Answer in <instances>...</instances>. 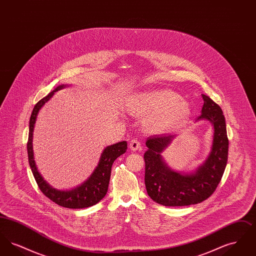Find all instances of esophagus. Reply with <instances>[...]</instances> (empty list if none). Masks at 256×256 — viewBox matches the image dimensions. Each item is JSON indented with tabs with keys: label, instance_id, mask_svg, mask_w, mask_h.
<instances>
[{
	"label": "esophagus",
	"instance_id": "esophagus-1",
	"mask_svg": "<svg viewBox=\"0 0 256 256\" xmlns=\"http://www.w3.org/2000/svg\"><path fill=\"white\" fill-rule=\"evenodd\" d=\"M141 143L137 140V139H132L130 142V148L132 150H141Z\"/></svg>",
	"mask_w": 256,
	"mask_h": 256
}]
</instances>
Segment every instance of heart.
I'll return each instance as SVG.
<instances>
[{
  "label": "heart",
  "mask_w": 256,
  "mask_h": 256,
  "mask_svg": "<svg viewBox=\"0 0 256 256\" xmlns=\"http://www.w3.org/2000/svg\"><path fill=\"white\" fill-rule=\"evenodd\" d=\"M126 106L136 116H150L146 126L152 132L170 130L191 115L189 102L170 89H152L135 93L126 98Z\"/></svg>",
  "instance_id": "b5f03b06"
}]
</instances>
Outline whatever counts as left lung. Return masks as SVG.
Wrapping results in <instances>:
<instances>
[{
  "mask_svg": "<svg viewBox=\"0 0 256 256\" xmlns=\"http://www.w3.org/2000/svg\"><path fill=\"white\" fill-rule=\"evenodd\" d=\"M202 114L196 122L206 120L213 126V140L207 158L194 172L170 169L162 156L176 134L156 135L146 139L145 185L150 198L165 206H185L206 200L214 193L228 162V139L224 113L219 106L202 95Z\"/></svg>",
  "mask_w": 256,
  "mask_h": 256,
  "instance_id": "obj_1",
  "label": "left lung"
}]
</instances>
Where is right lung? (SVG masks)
<instances>
[{"instance_id": "obj_1", "label": "right lung", "mask_w": 256, "mask_h": 256, "mask_svg": "<svg viewBox=\"0 0 256 256\" xmlns=\"http://www.w3.org/2000/svg\"><path fill=\"white\" fill-rule=\"evenodd\" d=\"M64 84L58 86L54 90L50 92L49 94L43 98H41L34 106L32 113L30 115V124H28V163L32 174L36 180L37 185L41 192L49 198L50 200L56 204L66 208H86L98 204L100 200L104 198L108 193V184H110L111 167L113 162L126 152L128 143L126 141H122L111 146H108L102 152L98 160L97 167L91 176L86 180L84 182L78 187H74L70 190H58L52 187L49 183L42 178L40 172L37 170L34 156V148H32V139H34V124L36 122L37 115L42 106L50 100L54 94L65 88Z\"/></svg>"}]
</instances>
